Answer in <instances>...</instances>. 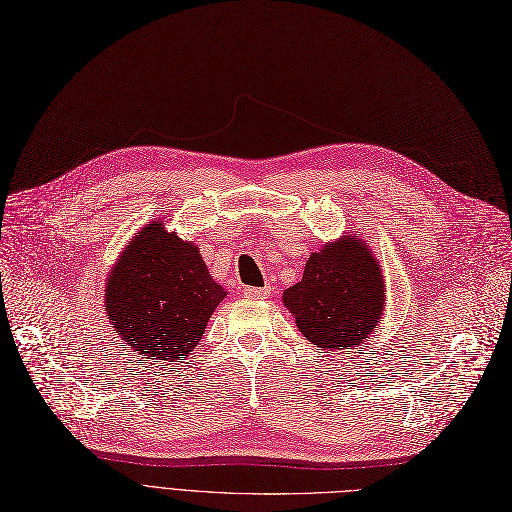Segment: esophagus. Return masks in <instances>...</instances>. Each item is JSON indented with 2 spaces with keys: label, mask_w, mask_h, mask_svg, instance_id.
<instances>
[{
  "label": "esophagus",
  "mask_w": 512,
  "mask_h": 512,
  "mask_svg": "<svg viewBox=\"0 0 512 512\" xmlns=\"http://www.w3.org/2000/svg\"><path fill=\"white\" fill-rule=\"evenodd\" d=\"M270 291H272L270 287H259V289L257 287H244L242 293L246 297H251V299H266L270 295Z\"/></svg>",
  "instance_id": "esophagus-1"
}]
</instances>
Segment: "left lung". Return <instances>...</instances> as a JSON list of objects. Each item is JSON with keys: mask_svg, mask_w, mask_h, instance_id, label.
I'll list each match as a JSON object with an SVG mask.
<instances>
[{"mask_svg": "<svg viewBox=\"0 0 512 512\" xmlns=\"http://www.w3.org/2000/svg\"><path fill=\"white\" fill-rule=\"evenodd\" d=\"M384 280L371 249L354 236L312 253L297 285L282 295L297 329L323 350H352L380 323Z\"/></svg>", "mask_w": 512, "mask_h": 512, "instance_id": "left-lung-1", "label": "left lung"}]
</instances>
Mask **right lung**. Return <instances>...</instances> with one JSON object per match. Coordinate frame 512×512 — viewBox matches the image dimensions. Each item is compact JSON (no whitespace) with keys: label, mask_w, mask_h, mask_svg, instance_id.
Here are the masks:
<instances>
[{"label":"right lung","mask_w":512,"mask_h":512,"mask_svg":"<svg viewBox=\"0 0 512 512\" xmlns=\"http://www.w3.org/2000/svg\"><path fill=\"white\" fill-rule=\"evenodd\" d=\"M223 297L198 246L151 221L111 270L105 310L132 352L149 365H173L198 346Z\"/></svg>","instance_id":"obj_1"}]
</instances>
